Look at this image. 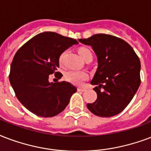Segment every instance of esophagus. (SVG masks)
Wrapping results in <instances>:
<instances>
[{
    "mask_svg": "<svg viewBox=\"0 0 151 151\" xmlns=\"http://www.w3.org/2000/svg\"><path fill=\"white\" fill-rule=\"evenodd\" d=\"M78 91H79V92H84V91H86V88H78Z\"/></svg>",
    "mask_w": 151,
    "mask_h": 151,
    "instance_id": "1",
    "label": "esophagus"
}]
</instances>
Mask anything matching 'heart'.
Instances as JSON below:
<instances>
[{
  "mask_svg": "<svg viewBox=\"0 0 151 151\" xmlns=\"http://www.w3.org/2000/svg\"><path fill=\"white\" fill-rule=\"evenodd\" d=\"M66 51H64L59 56V63L63 64L64 60V56ZM79 55L84 60L86 61L88 59H93V53L88 48H80L78 50ZM88 73L86 71H77V70H69L65 73V79L68 82L76 85V86H81L88 79Z\"/></svg>",
  "mask_w": 151,
  "mask_h": 151,
  "instance_id": "1",
  "label": "heart"
}]
</instances>
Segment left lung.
<instances>
[{
    "label": "left lung",
    "instance_id": "obj_1",
    "mask_svg": "<svg viewBox=\"0 0 151 151\" xmlns=\"http://www.w3.org/2000/svg\"><path fill=\"white\" fill-rule=\"evenodd\" d=\"M78 41L91 46L98 61V67L90 82L96 86L93 89L97 99L87 104V108L101 117L120 113L140 86L139 58L127 42L111 35L96 34Z\"/></svg>",
    "mask_w": 151,
    "mask_h": 151
}]
</instances>
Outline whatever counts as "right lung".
Here are the masks:
<instances>
[{
  "mask_svg": "<svg viewBox=\"0 0 151 151\" xmlns=\"http://www.w3.org/2000/svg\"><path fill=\"white\" fill-rule=\"evenodd\" d=\"M78 42L52 32H42L28 40L16 53L12 62L9 81L24 106L38 116L52 117L65 109L77 88L70 82H50L57 72L59 56Z\"/></svg>",
  "mask_w": 151,
  "mask_h": 151,
  "instance_id": "1",
  "label": "right lung"
}]
</instances>
